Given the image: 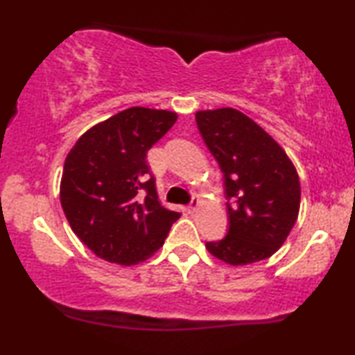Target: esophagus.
<instances>
[{"label": "esophagus", "instance_id": "34e87169", "mask_svg": "<svg viewBox=\"0 0 355 355\" xmlns=\"http://www.w3.org/2000/svg\"><path fill=\"white\" fill-rule=\"evenodd\" d=\"M198 205H200V200H198V198H192V202L187 205V211L192 215V213H196L198 210Z\"/></svg>", "mask_w": 355, "mask_h": 355}]
</instances>
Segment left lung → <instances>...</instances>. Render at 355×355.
<instances>
[{"label": "left lung", "mask_w": 355, "mask_h": 355, "mask_svg": "<svg viewBox=\"0 0 355 355\" xmlns=\"http://www.w3.org/2000/svg\"><path fill=\"white\" fill-rule=\"evenodd\" d=\"M196 121L225 174L226 197L232 202L226 203V237L207 242V250L232 266L268 259L284 244L299 216L295 166L283 147L239 110L197 111Z\"/></svg>", "instance_id": "8db88e82"}]
</instances>
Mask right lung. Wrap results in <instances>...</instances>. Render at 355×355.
<instances>
[{
  "mask_svg": "<svg viewBox=\"0 0 355 355\" xmlns=\"http://www.w3.org/2000/svg\"><path fill=\"white\" fill-rule=\"evenodd\" d=\"M178 113L132 106L77 139L62 169L60 200L74 234L110 263L130 266L163 247L181 213L158 200L147 152Z\"/></svg>",
  "mask_w": 355,
  "mask_h": 355,
  "instance_id": "right-lung-1",
  "label": "right lung"
}]
</instances>
